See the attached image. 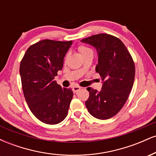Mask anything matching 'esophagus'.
<instances>
[{
  "instance_id": "esophagus-1",
  "label": "esophagus",
  "mask_w": 156,
  "mask_h": 156,
  "mask_svg": "<svg viewBox=\"0 0 156 156\" xmlns=\"http://www.w3.org/2000/svg\"><path fill=\"white\" fill-rule=\"evenodd\" d=\"M80 89H81V87H78V86H76V87H73V92L76 93V92H78Z\"/></svg>"
}]
</instances>
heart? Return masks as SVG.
I'll use <instances>...</instances> for the list:
<instances>
[{
	"label": "heart",
	"instance_id": "heart-1",
	"mask_svg": "<svg viewBox=\"0 0 156 156\" xmlns=\"http://www.w3.org/2000/svg\"><path fill=\"white\" fill-rule=\"evenodd\" d=\"M78 51H79L80 53H81L82 55H87L88 54V53H92V51L91 48H89V47H87V46L86 45H83V44H81V45L78 46Z\"/></svg>",
	"mask_w": 156,
	"mask_h": 156
}]
</instances>
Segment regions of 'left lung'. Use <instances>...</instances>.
<instances>
[{
	"label": "left lung",
	"mask_w": 156,
	"mask_h": 156,
	"mask_svg": "<svg viewBox=\"0 0 156 156\" xmlns=\"http://www.w3.org/2000/svg\"><path fill=\"white\" fill-rule=\"evenodd\" d=\"M81 42L96 48L98 64L95 70L103 80L100 92L87 89L89 97L86 106L94 117L108 119L121 110L131 92L135 78L133 60L123 42L112 35L99 34Z\"/></svg>",
	"instance_id": "left-lung-1"
}]
</instances>
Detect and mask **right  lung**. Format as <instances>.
<instances>
[{
	"mask_svg": "<svg viewBox=\"0 0 156 156\" xmlns=\"http://www.w3.org/2000/svg\"><path fill=\"white\" fill-rule=\"evenodd\" d=\"M72 43L73 41H39L27 49L20 62L25 99L34 115L45 124H58L67 116L72 89L62 88L53 79L62 69L64 58Z\"/></svg>",
	"mask_w": 156,
	"mask_h": 156,
	"instance_id": "add662e5",
	"label": "right lung"
}]
</instances>
